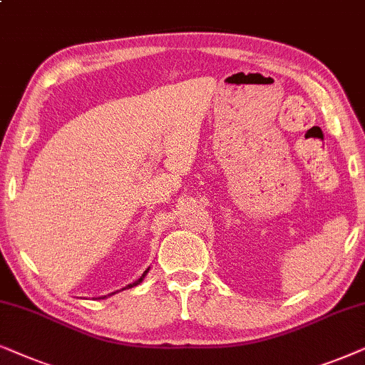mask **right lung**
<instances>
[{
	"label": "right lung",
	"mask_w": 365,
	"mask_h": 365,
	"mask_svg": "<svg viewBox=\"0 0 365 365\" xmlns=\"http://www.w3.org/2000/svg\"><path fill=\"white\" fill-rule=\"evenodd\" d=\"M148 270H150V267H148V269H147V270H145V272H143V274H142V277H140V279H138V280H135V282H133V284H128V285H126V287H123V289H121V290H125V289H132V287H135V285L142 284V282H143V279H145V277H147V274H148ZM116 292H118V290H116ZM116 292H111V294H108V295H103V297H100V299H106V297H110V295H113V294H116Z\"/></svg>",
	"instance_id": "add662e5"
}]
</instances>
